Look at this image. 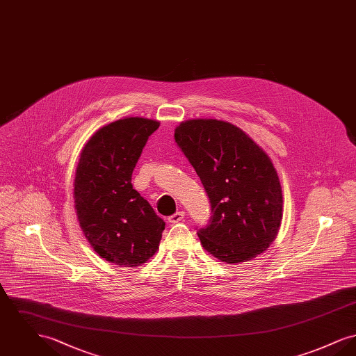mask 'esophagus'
I'll return each mask as SVG.
<instances>
[{
  "label": "esophagus",
  "instance_id": "1",
  "mask_svg": "<svg viewBox=\"0 0 356 356\" xmlns=\"http://www.w3.org/2000/svg\"><path fill=\"white\" fill-rule=\"evenodd\" d=\"M184 216H186V213L183 212V211H179V212H176V213H173L172 216L168 218V221L172 222V224H175V222H180V221L184 220Z\"/></svg>",
  "mask_w": 356,
  "mask_h": 356
}]
</instances>
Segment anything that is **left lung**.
<instances>
[{"mask_svg":"<svg viewBox=\"0 0 356 356\" xmlns=\"http://www.w3.org/2000/svg\"><path fill=\"white\" fill-rule=\"evenodd\" d=\"M175 140L203 183L212 216L197 229L204 250L225 263L263 254L277 235L283 196L271 159L235 125L188 120Z\"/></svg>","mask_w":356,"mask_h":356,"instance_id":"obj_1","label":"left lung"}]
</instances>
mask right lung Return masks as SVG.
Segmentation results:
<instances>
[{"mask_svg":"<svg viewBox=\"0 0 356 356\" xmlns=\"http://www.w3.org/2000/svg\"><path fill=\"white\" fill-rule=\"evenodd\" d=\"M160 122L128 118L99 129L74 177V207L85 237L105 260L138 267L159 250L165 222L132 186V172Z\"/></svg>","mask_w":356,"mask_h":356,"instance_id":"add662e5","label":"right lung"}]
</instances>
